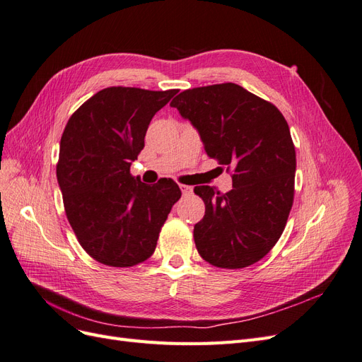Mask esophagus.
<instances>
[{
  "instance_id": "1",
  "label": "esophagus",
  "mask_w": 362,
  "mask_h": 362,
  "mask_svg": "<svg viewBox=\"0 0 362 362\" xmlns=\"http://www.w3.org/2000/svg\"><path fill=\"white\" fill-rule=\"evenodd\" d=\"M180 189H181V192H182V194H184V196H189V194H192V193H193V189L190 187V185L180 184Z\"/></svg>"
}]
</instances>
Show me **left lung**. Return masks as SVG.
I'll return each instance as SVG.
<instances>
[{
  "label": "left lung",
  "mask_w": 362,
  "mask_h": 362,
  "mask_svg": "<svg viewBox=\"0 0 362 362\" xmlns=\"http://www.w3.org/2000/svg\"><path fill=\"white\" fill-rule=\"evenodd\" d=\"M199 131L206 156L231 172L233 189L196 185L205 216L194 225L199 255L221 269H243L276 245L293 206L296 151L276 105L234 83L194 87L173 98Z\"/></svg>",
  "instance_id": "1"
}]
</instances>
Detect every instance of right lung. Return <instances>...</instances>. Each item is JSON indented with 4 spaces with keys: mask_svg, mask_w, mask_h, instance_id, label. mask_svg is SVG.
<instances>
[{
    "mask_svg": "<svg viewBox=\"0 0 362 362\" xmlns=\"http://www.w3.org/2000/svg\"><path fill=\"white\" fill-rule=\"evenodd\" d=\"M175 93L107 87L76 108L64 127L57 161L64 213L81 247L101 264L146 261L181 198L173 180L148 185L129 172L151 119Z\"/></svg>",
    "mask_w": 362,
    "mask_h": 362,
    "instance_id": "right-lung-1",
    "label": "right lung"
}]
</instances>
